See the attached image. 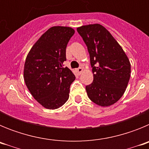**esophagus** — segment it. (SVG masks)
<instances>
[{
  "label": "esophagus",
  "instance_id": "obj_1",
  "mask_svg": "<svg viewBox=\"0 0 149 149\" xmlns=\"http://www.w3.org/2000/svg\"><path fill=\"white\" fill-rule=\"evenodd\" d=\"M83 71H84V69H83L82 68H78L76 69V72H77V74H81L83 72Z\"/></svg>",
  "mask_w": 149,
  "mask_h": 149
}]
</instances>
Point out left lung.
I'll return each instance as SVG.
<instances>
[{"label":"left lung","mask_w":149,"mask_h":149,"mask_svg":"<svg viewBox=\"0 0 149 149\" xmlns=\"http://www.w3.org/2000/svg\"><path fill=\"white\" fill-rule=\"evenodd\" d=\"M77 30L87 46L94 73L93 82L86 86L88 97L101 107L111 106L125 92L131 77L130 61L104 26L93 24L77 27Z\"/></svg>","instance_id":"1"}]
</instances>
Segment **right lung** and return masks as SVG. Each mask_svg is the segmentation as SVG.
<instances>
[{
	"instance_id": "add662e5",
	"label": "right lung",
	"mask_w": 149,
	"mask_h": 149,
	"mask_svg": "<svg viewBox=\"0 0 149 149\" xmlns=\"http://www.w3.org/2000/svg\"><path fill=\"white\" fill-rule=\"evenodd\" d=\"M74 33L70 27L54 26L36 42L26 57L24 79L30 94L45 108L55 110L68 101L75 80L73 72L63 68L65 50Z\"/></svg>"
}]
</instances>
